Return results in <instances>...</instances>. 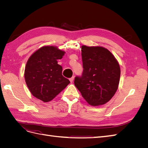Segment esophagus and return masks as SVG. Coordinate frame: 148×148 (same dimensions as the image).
<instances>
[{
  "label": "esophagus",
  "mask_w": 148,
  "mask_h": 148,
  "mask_svg": "<svg viewBox=\"0 0 148 148\" xmlns=\"http://www.w3.org/2000/svg\"><path fill=\"white\" fill-rule=\"evenodd\" d=\"M74 78H75V77H72L71 78H70L69 79H70V82H71V83H73V80H74Z\"/></svg>",
  "instance_id": "34e87169"
}]
</instances>
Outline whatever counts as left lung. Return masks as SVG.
Listing matches in <instances>:
<instances>
[{
	"label": "left lung",
	"instance_id": "left-lung-1",
	"mask_svg": "<svg viewBox=\"0 0 148 148\" xmlns=\"http://www.w3.org/2000/svg\"><path fill=\"white\" fill-rule=\"evenodd\" d=\"M83 72L75 77V86L92 106L109 102L119 88L120 67L108 49L101 46H82Z\"/></svg>",
	"mask_w": 148,
	"mask_h": 148
}]
</instances>
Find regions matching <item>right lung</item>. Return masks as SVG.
I'll return each mask as SVG.
<instances>
[{
	"instance_id": "add662e5",
	"label": "right lung",
	"mask_w": 148,
	"mask_h": 148,
	"mask_svg": "<svg viewBox=\"0 0 148 148\" xmlns=\"http://www.w3.org/2000/svg\"><path fill=\"white\" fill-rule=\"evenodd\" d=\"M65 52L57 46H43L28 59L25 79L32 95L44 102L52 101L70 83L62 75V67L57 63Z\"/></svg>"
}]
</instances>
